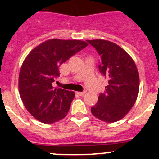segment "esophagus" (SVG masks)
Returning <instances> with one entry per match:
<instances>
[{
    "label": "esophagus",
    "instance_id": "34e87169",
    "mask_svg": "<svg viewBox=\"0 0 159 159\" xmlns=\"http://www.w3.org/2000/svg\"><path fill=\"white\" fill-rule=\"evenodd\" d=\"M86 91H82V92H80V91H78V92H77V94H79L80 96H84V94H85Z\"/></svg>",
    "mask_w": 159,
    "mask_h": 159
}]
</instances>
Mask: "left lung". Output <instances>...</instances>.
I'll use <instances>...</instances> for the list:
<instances>
[{
    "instance_id": "8db88e82",
    "label": "left lung",
    "mask_w": 159,
    "mask_h": 159,
    "mask_svg": "<svg viewBox=\"0 0 159 159\" xmlns=\"http://www.w3.org/2000/svg\"><path fill=\"white\" fill-rule=\"evenodd\" d=\"M101 56L99 70L108 79L91 111L97 118L112 123L124 118L131 109L139 91V75L131 56L120 46L102 39L87 40Z\"/></svg>"
}]
</instances>
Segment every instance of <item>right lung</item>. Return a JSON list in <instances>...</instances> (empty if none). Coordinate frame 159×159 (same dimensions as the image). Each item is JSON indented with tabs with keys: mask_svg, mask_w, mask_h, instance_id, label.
I'll list each match as a JSON object with an SVG mask.
<instances>
[{
	"mask_svg": "<svg viewBox=\"0 0 159 159\" xmlns=\"http://www.w3.org/2000/svg\"><path fill=\"white\" fill-rule=\"evenodd\" d=\"M80 40L50 39L28 54L20 70L18 89L28 112L45 124L65 118L75 98L74 91L52 85L60 75L59 66L88 46Z\"/></svg>",
	"mask_w": 159,
	"mask_h": 159,
	"instance_id": "add662e5",
	"label": "right lung"
}]
</instances>
